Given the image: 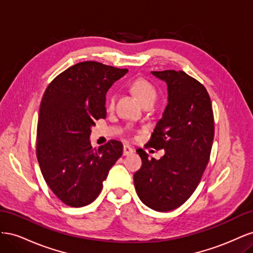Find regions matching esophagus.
I'll list each match as a JSON object with an SVG mask.
<instances>
[{
    "mask_svg": "<svg viewBox=\"0 0 253 253\" xmlns=\"http://www.w3.org/2000/svg\"><path fill=\"white\" fill-rule=\"evenodd\" d=\"M133 152H134V149L131 147V145H128V144H125L124 145V155L125 156H127L129 154H132Z\"/></svg>",
    "mask_w": 253,
    "mask_h": 253,
    "instance_id": "esophagus-1",
    "label": "esophagus"
}]
</instances>
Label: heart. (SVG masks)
I'll list each match as a JSON object with an SVG mask.
<instances>
[{"label": "heart", "mask_w": 253, "mask_h": 253, "mask_svg": "<svg viewBox=\"0 0 253 253\" xmlns=\"http://www.w3.org/2000/svg\"><path fill=\"white\" fill-rule=\"evenodd\" d=\"M131 87L134 91V94L139 99L141 103H144L147 101H153L154 102L156 98V90L155 87L153 86V84L144 78H138L132 82ZM115 104V96L111 95L109 105L110 108H113Z\"/></svg>", "instance_id": "obj_1"}]
</instances>
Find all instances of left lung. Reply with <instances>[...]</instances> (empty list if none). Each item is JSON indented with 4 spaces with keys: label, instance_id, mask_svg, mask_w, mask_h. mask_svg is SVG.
Masks as SVG:
<instances>
[{
    "label": "left lung",
    "instance_id": "obj_1",
    "mask_svg": "<svg viewBox=\"0 0 253 253\" xmlns=\"http://www.w3.org/2000/svg\"><path fill=\"white\" fill-rule=\"evenodd\" d=\"M168 86V104L148 142L165 155L142 160L134 174L140 201L149 208L168 212L178 208L193 194L209 162L214 138V118L208 91L182 71L151 72Z\"/></svg>",
    "mask_w": 253,
    "mask_h": 253
}]
</instances>
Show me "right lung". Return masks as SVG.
Listing matches in <instances>:
<instances>
[{"mask_svg":"<svg viewBox=\"0 0 253 253\" xmlns=\"http://www.w3.org/2000/svg\"><path fill=\"white\" fill-rule=\"evenodd\" d=\"M127 73L96 61L67 68L43 95L37 131V158L43 177L71 207L94 202L124 145L110 140L98 149L89 136L95 120L106 117V91Z\"/></svg>","mask_w":253,"mask_h":253,"instance_id":"1","label":"right lung"}]
</instances>
